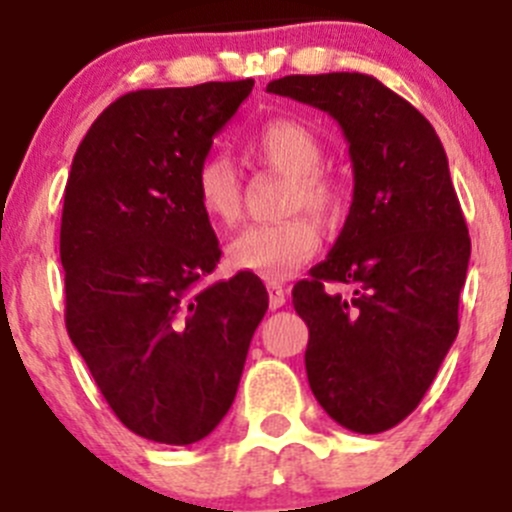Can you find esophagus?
<instances>
[{
	"label": "esophagus",
	"instance_id": "obj_1",
	"mask_svg": "<svg viewBox=\"0 0 512 512\" xmlns=\"http://www.w3.org/2000/svg\"><path fill=\"white\" fill-rule=\"evenodd\" d=\"M267 292H270V309L285 307V302H287L285 287L277 285V282H270V285H267Z\"/></svg>",
	"mask_w": 512,
	"mask_h": 512
}]
</instances>
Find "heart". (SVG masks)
Segmentation results:
<instances>
[{"mask_svg": "<svg viewBox=\"0 0 512 512\" xmlns=\"http://www.w3.org/2000/svg\"><path fill=\"white\" fill-rule=\"evenodd\" d=\"M247 153L277 173L289 175L287 213H312L334 223L347 208V195L322 168L327 151L307 123L270 118L247 136ZM195 203L215 227H232L242 218V183L225 156H205L195 168ZM322 247V230L309 218L277 225H255L227 247V265L257 280L280 282L307 265Z\"/></svg>", "mask_w": 512, "mask_h": 512, "instance_id": "obj_1", "label": "heart"}]
</instances>
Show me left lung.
Returning <instances> with one entry per match:
<instances>
[{
    "label": "left lung",
    "mask_w": 512,
    "mask_h": 512,
    "mask_svg": "<svg viewBox=\"0 0 512 512\" xmlns=\"http://www.w3.org/2000/svg\"><path fill=\"white\" fill-rule=\"evenodd\" d=\"M267 91L329 113L354 168L347 223L292 289L309 327L307 379L354 433H381L421 404L458 334L471 237L431 123L366 74L285 76ZM329 281L353 287L344 298Z\"/></svg>",
    "instance_id": "8db88e82"
}]
</instances>
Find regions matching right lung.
<instances>
[{"label":"right lung","instance_id":"1","mask_svg":"<svg viewBox=\"0 0 512 512\" xmlns=\"http://www.w3.org/2000/svg\"><path fill=\"white\" fill-rule=\"evenodd\" d=\"M255 81L143 89L81 141L61 213L66 329L103 399L138 436L188 446L232 406L267 312L257 277L220 262L193 178Z\"/></svg>","mask_w":512,"mask_h":512}]
</instances>
